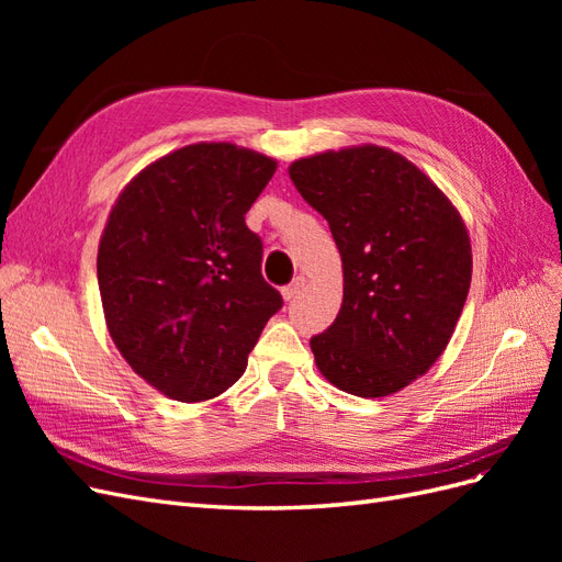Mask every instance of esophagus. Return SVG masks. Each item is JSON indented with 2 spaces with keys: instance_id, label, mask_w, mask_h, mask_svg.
Segmentation results:
<instances>
[{
  "instance_id": "esophagus-1",
  "label": "esophagus",
  "mask_w": 562,
  "mask_h": 562,
  "mask_svg": "<svg viewBox=\"0 0 562 562\" xmlns=\"http://www.w3.org/2000/svg\"><path fill=\"white\" fill-rule=\"evenodd\" d=\"M304 285H307V279H304V277H295L291 283L281 288V293H283V297H285L288 302H291V300H295V297L304 291Z\"/></svg>"
}]
</instances>
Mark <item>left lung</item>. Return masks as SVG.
Here are the masks:
<instances>
[{
	"mask_svg": "<svg viewBox=\"0 0 562 562\" xmlns=\"http://www.w3.org/2000/svg\"><path fill=\"white\" fill-rule=\"evenodd\" d=\"M288 173L342 255L345 300L333 326L312 337L316 366L347 394H396L436 363L464 310L471 244L462 217L386 147L323 151Z\"/></svg>",
	"mask_w": 562,
	"mask_h": 562,
	"instance_id": "1",
	"label": "left lung"
}]
</instances>
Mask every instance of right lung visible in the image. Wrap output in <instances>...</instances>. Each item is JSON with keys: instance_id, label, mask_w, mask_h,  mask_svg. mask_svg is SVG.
Segmentation results:
<instances>
[{"instance_id": "obj_1", "label": "right lung", "mask_w": 562, "mask_h": 562, "mask_svg": "<svg viewBox=\"0 0 562 562\" xmlns=\"http://www.w3.org/2000/svg\"><path fill=\"white\" fill-rule=\"evenodd\" d=\"M274 171V159L229 143L187 145L114 203L98 248L105 321L128 366L166 396L223 394L283 307L262 279V239L246 227Z\"/></svg>"}]
</instances>
